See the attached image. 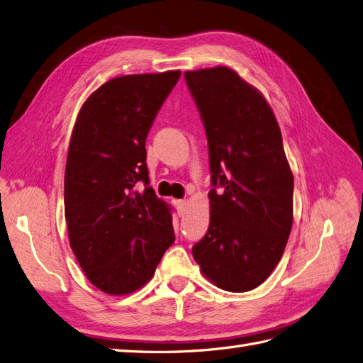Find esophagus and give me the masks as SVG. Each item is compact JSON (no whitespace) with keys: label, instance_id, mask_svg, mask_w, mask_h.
I'll list each match as a JSON object with an SVG mask.
<instances>
[{"label":"esophagus","instance_id":"esophagus-1","mask_svg":"<svg viewBox=\"0 0 363 363\" xmlns=\"http://www.w3.org/2000/svg\"><path fill=\"white\" fill-rule=\"evenodd\" d=\"M176 207H177L179 215H184L186 207H187V203L184 201V199H177V201H176Z\"/></svg>","mask_w":363,"mask_h":363}]
</instances>
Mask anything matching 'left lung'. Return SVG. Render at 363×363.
<instances>
[{
	"mask_svg": "<svg viewBox=\"0 0 363 363\" xmlns=\"http://www.w3.org/2000/svg\"><path fill=\"white\" fill-rule=\"evenodd\" d=\"M211 174L210 225L192 254L219 289L243 293L279 262L293 225V174L273 111L228 67L186 72Z\"/></svg>",
	"mask_w": 363,
	"mask_h": 363,
	"instance_id": "1",
	"label": "left lung"
}]
</instances>
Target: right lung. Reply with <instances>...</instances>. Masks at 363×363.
I'll return each mask as SVG.
<instances>
[{"mask_svg":"<svg viewBox=\"0 0 363 363\" xmlns=\"http://www.w3.org/2000/svg\"><path fill=\"white\" fill-rule=\"evenodd\" d=\"M180 74L111 79L74 123L65 176L69 240L85 277L104 293L141 289L176 240L169 207L148 186L145 140ZM140 182L145 189L136 191Z\"/></svg>","mask_w":363,"mask_h":363,"instance_id":"right-lung-1","label":"right lung"}]
</instances>
